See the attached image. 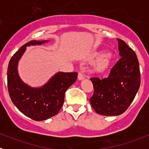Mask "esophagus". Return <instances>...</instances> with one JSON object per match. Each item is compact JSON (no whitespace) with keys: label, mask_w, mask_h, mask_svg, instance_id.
<instances>
[{"label":"esophagus","mask_w":149,"mask_h":149,"mask_svg":"<svg viewBox=\"0 0 149 149\" xmlns=\"http://www.w3.org/2000/svg\"><path fill=\"white\" fill-rule=\"evenodd\" d=\"M77 78H78V80L81 81V80L84 79V74L83 73H81V72H79L78 76H77Z\"/></svg>","instance_id":"esophagus-1"}]
</instances>
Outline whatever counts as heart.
I'll list each match as a JSON object with an SVG mask.
<instances>
[{
	"mask_svg": "<svg viewBox=\"0 0 149 149\" xmlns=\"http://www.w3.org/2000/svg\"><path fill=\"white\" fill-rule=\"evenodd\" d=\"M100 56L93 64L94 71L97 73H104L109 68L111 63V54L109 53L103 54L99 52L95 54V56Z\"/></svg>",
	"mask_w": 149,
	"mask_h": 149,
	"instance_id": "heart-1",
	"label": "heart"
}]
</instances>
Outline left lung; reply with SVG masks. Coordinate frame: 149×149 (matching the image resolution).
I'll list each match as a JSON object with an SVG mask.
<instances>
[{"label":"left lung","mask_w":149,"mask_h":149,"mask_svg":"<svg viewBox=\"0 0 149 149\" xmlns=\"http://www.w3.org/2000/svg\"><path fill=\"white\" fill-rule=\"evenodd\" d=\"M121 58L106 78L92 77L94 87L89 99L97 113L119 116L134 101L140 85V72L137 56L123 40L117 39Z\"/></svg>","instance_id":"8db88e82"}]
</instances>
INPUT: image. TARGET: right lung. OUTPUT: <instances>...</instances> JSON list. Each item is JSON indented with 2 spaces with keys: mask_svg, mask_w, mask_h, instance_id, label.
I'll return each mask as SVG.
<instances>
[{
  "mask_svg": "<svg viewBox=\"0 0 149 149\" xmlns=\"http://www.w3.org/2000/svg\"><path fill=\"white\" fill-rule=\"evenodd\" d=\"M48 41L28 42L10 59L7 69V86L13 103L26 116L35 121L48 119L58 113L64 103L65 91L77 80V72H57L39 88L31 87L22 81L18 63L26 48L40 45Z\"/></svg>",
  "mask_w": 149,
  "mask_h": 149,
  "instance_id": "1",
  "label": "right lung"
}]
</instances>
